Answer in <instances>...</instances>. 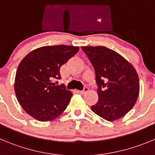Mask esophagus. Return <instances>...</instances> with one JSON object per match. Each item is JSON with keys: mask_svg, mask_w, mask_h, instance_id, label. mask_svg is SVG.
I'll return each mask as SVG.
<instances>
[{"mask_svg": "<svg viewBox=\"0 0 155 155\" xmlns=\"http://www.w3.org/2000/svg\"><path fill=\"white\" fill-rule=\"evenodd\" d=\"M89 90V89H88V87H84V89H83V90H82V91H77L78 92V93H79V94H81V95H83V94L85 93V92H87V91Z\"/></svg>", "mask_w": 155, "mask_h": 155, "instance_id": "34e87169", "label": "esophagus"}]
</instances>
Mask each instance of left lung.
Returning <instances> with one entry per match:
<instances>
[{"label": "left lung", "mask_w": 155, "mask_h": 155, "mask_svg": "<svg viewBox=\"0 0 155 155\" xmlns=\"http://www.w3.org/2000/svg\"><path fill=\"white\" fill-rule=\"evenodd\" d=\"M94 67L99 99L91 109L109 121L119 119L134 105L139 95V78L134 66L105 47H82Z\"/></svg>", "instance_id": "1"}]
</instances>
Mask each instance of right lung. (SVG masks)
<instances>
[{"instance_id":"right-lung-1","label":"right lung","mask_w":155,"mask_h":155,"mask_svg":"<svg viewBox=\"0 0 155 155\" xmlns=\"http://www.w3.org/2000/svg\"><path fill=\"white\" fill-rule=\"evenodd\" d=\"M79 48L73 46H46L29 53L16 72L14 91L20 105L30 116L40 121L55 119L67 107L73 93L60 79V67ZM57 83V82H56Z\"/></svg>"}]
</instances>
